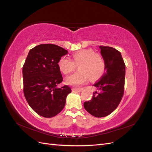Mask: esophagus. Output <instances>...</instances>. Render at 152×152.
Instances as JSON below:
<instances>
[{
  "instance_id": "esophagus-1",
  "label": "esophagus",
  "mask_w": 152,
  "mask_h": 152,
  "mask_svg": "<svg viewBox=\"0 0 152 152\" xmlns=\"http://www.w3.org/2000/svg\"><path fill=\"white\" fill-rule=\"evenodd\" d=\"M72 91L73 92H80L81 91V89H77V88H73L72 89Z\"/></svg>"
}]
</instances>
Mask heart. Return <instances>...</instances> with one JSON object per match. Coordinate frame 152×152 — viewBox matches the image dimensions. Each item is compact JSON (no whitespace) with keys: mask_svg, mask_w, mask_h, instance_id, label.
Listing matches in <instances>:
<instances>
[{"mask_svg":"<svg viewBox=\"0 0 152 152\" xmlns=\"http://www.w3.org/2000/svg\"><path fill=\"white\" fill-rule=\"evenodd\" d=\"M59 70L67 75L75 70L78 66L77 72L68 77L66 83L75 87L86 84L89 79L95 81L99 79L105 71L106 65L104 59L99 54L93 50L84 49L72 55L71 60L62 57L58 63Z\"/></svg>","mask_w":152,"mask_h":152,"instance_id":"b5f03b06","label":"heart"}]
</instances>
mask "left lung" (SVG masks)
<instances>
[{
	"mask_svg": "<svg viewBox=\"0 0 152 152\" xmlns=\"http://www.w3.org/2000/svg\"><path fill=\"white\" fill-rule=\"evenodd\" d=\"M105 62V73L94 86L98 90L93 98L84 103V108L96 117L108 115L117 108L124 91L126 65L121 53L112 47L100 46Z\"/></svg>",
	"mask_w": 152,
	"mask_h": 152,
	"instance_id": "obj_1",
	"label": "left lung"
}]
</instances>
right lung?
Returning a JSON list of instances; mask_svg holds the SVG:
<instances>
[{"mask_svg": "<svg viewBox=\"0 0 152 152\" xmlns=\"http://www.w3.org/2000/svg\"><path fill=\"white\" fill-rule=\"evenodd\" d=\"M68 50L58 45L40 44L30 50L23 66V92L30 107L45 118L56 116L63 109L71 89L63 81L58 63Z\"/></svg>", "mask_w": 152, "mask_h": 152, "instance_id": "obj_1", "label": "right lung"}]
</instances>
